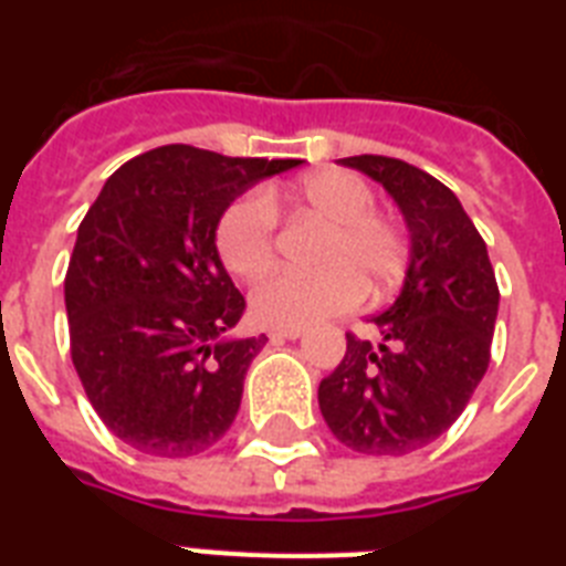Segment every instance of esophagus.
<instances>
[{
	"label": "esophagus",
	"mask_w": 566,
	"mask_h": 566,
	"mask_svg": "<svg viewBox=\"0 0 566 566\" xmlns=\"http://www.w3.org/2000/svg\"><path fill=\"white\" fill-rule=\"evenodd\" d=\"M302 335H305L302 328H273V332H270V337H273V340H296V337H302Z\"/></svg>",
	"instance_id": "34e87169"
}]
</instances>
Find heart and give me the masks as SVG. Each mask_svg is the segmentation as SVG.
I'll return each instance as SVG.
<instances>
[{"instance_id": "b5f03b06", "label": "heart", "mask_w": 566, "mask_h": 566, "mask_svg": "<svg viewBox=\"0 0 566 566\" xmlns=\"http://www.w3.org/2000/svg\"><path fill=\"white\" fill-rule=\"evenodd\" d=\"M282 199L302 217L326 222L314 243V273L270 275L252 291V314L264 326L305 328L353 311L361 293L378 296L405 273L408 243L394 222L376 213V193L344 170L311 172L287 193H247L226 208L217 226V252L231 275L252 282L273 261Z\"/></svg>"}]
</instances>
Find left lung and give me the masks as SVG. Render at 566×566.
I'll use <instances>...</instances> for the list:
<instances>
[{"instance_id":"8db88e82","label":"left lung","mask_w":566,"mask_h":566,"mask_svg":"<svg viewBox=\"0 0 566 566\" xmlns=\"http://www.w3.org/2000/svg\"><path fill=\"white\" fill-rule=\"evenodd\" d=\"M340 164L394 196L411 255L402 293L373 317L381 344L346 335L344 361L319 381V411L353 452L408 455L461 417L488 373L500 287L482 234L447 185L385 155Z\"/></svg>"}]
</instances>
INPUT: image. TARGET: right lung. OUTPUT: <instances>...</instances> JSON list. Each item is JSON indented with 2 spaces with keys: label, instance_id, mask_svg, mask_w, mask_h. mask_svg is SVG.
Segmentation results:
<instances>
[{
  "label": "right lung",
  "instance_id": "add662e5",
  "mask_svg": "<svg viewBox=\"0 0 566 566\" xmlns=\"http://www.w3.org/2000/svg\"><path fill=\"white\" fill-rule=\"evenodd\" d=\"M300 161L170 144L119 167L84 213L64 279L70 355L102 422L137 452L190 458L238 417L266 337H231L247 300L217 226L255 181Z\"/></svg>",
  "mask_w": 566,
  "mask_h": 566
}]
</instances>
